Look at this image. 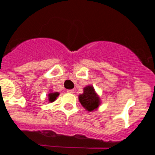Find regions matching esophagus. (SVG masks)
<instances>
[{"label": "esophagus", "instance_id": "obj_1", "mask_svg": "<svg viewBox=\"0 0 155 155\" xmlns=\"http://www.w3.org/2000/svg\"><path fill=\"white\" fill-rule=\"evenodd\" d=\"M67 92L68 93H70V94H73L74 90H67Z\"/></svg>", "mask_w": 155, "mask_h": 155}]
</instances>
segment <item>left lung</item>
Wrapping results in <instances>:
<instances>
[{"label":"left lung","instance_id":"left-lung-1","mask_svg":"<svg viewBox=\"0 0 155 155\" xmlns=\"http://www.w3.org/2000/svg\"><path fill=\"white\" fill-rule=\"evenodd\" d=\"M79 101L88 112L95 111L101 105V98L91 85L84 88V93L79 95Z\"/></svg>","mask_w":155,"mask_h":155}]
</instances>
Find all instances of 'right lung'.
Instances as JSON below:
<instances>
[{
  "mask_svg": "<svg viewBox=\"0 0 155 155\" xmlns=\"http://www.w3.org/2000/svg\"><path fill=\"white\" fill-rule=\"evenodd\" d=\"M60 93L59 92H53V91H49V94H48V97H47V102H53L57 99V97L59 96Z\"/></svg>",
  "mask_w": 155,
  "mask_h": 155,
  "instance_id": "1",
  "label": "right lung"
}]
</instances>
